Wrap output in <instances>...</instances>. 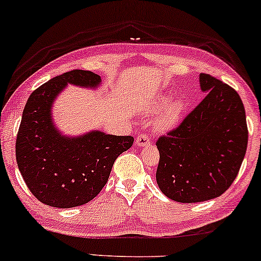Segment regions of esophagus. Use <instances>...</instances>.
Listing matches in <instances>:
<instances>
[{"label": "esophagus", "instance_id": "obj_1", "mask_svg": "<svg viewBox=\"0 0 261 261\" xmlns=\"http://www.w3.org/2000/svg\"><path fill=\"white\" fill-rule=\"evenodd\" d=\"M136 144L138 146L149 145V144H150V139H149V137L146 136V134H140V136L137 137Z\"/></svg>", "mask_w": 261, "mask_h": 261}]
</instances>
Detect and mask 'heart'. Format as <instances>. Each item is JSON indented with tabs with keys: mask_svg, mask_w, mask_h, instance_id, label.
<instances>
[{
	"mask_svg": "<svg viewBox=\"0 0 261 261\" xmlns=\"http://www.w3.org/2000/svg\"><path fill=\"white\" fill-rule=\"evenodd\" d=\"M169 98L170 96L168 95H162L159 96V97H156V99L151 103L150 112H156V111L161 110L164 105L169 101ZM182 111H184V102L181 101V99H174V101H170L162 110V112H160L159 117H158L156 123H155L156 129L160 132H166L171 129V128H174L175 125H176V123L180 121V117L182 115Z\"/></svg>",
	"mask_w": 261,
	"mask_h": 261,
	"instance_id": "obj_1",
	"label": "heart"
}]
</instances>
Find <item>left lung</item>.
<instances>
[{
	"mask_svg": "<svg viewBox=\"0 0 261 261\" xmlns=\"http://www.w3.org/2000/svg\"><path fill=\"white\" fill-rule=\"evenodd\" d=\"M204 98L156 142V182L166 197L196 203L218 197L238 175L248 145L245 110L229 85L200 75Z\"/></svg>",
	"mask_w": 261,
	"mask_h": 261,
	"instance_id": "obj_1",
	"label": "left lung"
}]
</instances>
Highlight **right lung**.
<instances>
[{
    "label": "right lung",
    "instance_id": "add662e5",
    "mask_svg": "<svg viewBox=\"0 0 261 261\" xmlns=\"http://www.w3.org/2000/svg\"><path fill=\"white\" fill-rule=\"evenodd\" d=\"M99 75L71 70L51 79L29 96L16 140L17 165L31 192L57 208L81 206L106 185L117 158L133 145L130 136L93 130L63 136L51 119V106L67 84L97 87Z\"/></svg>",
    "mask_w": 261,
    "mask_h": 261
}]
</instances>
